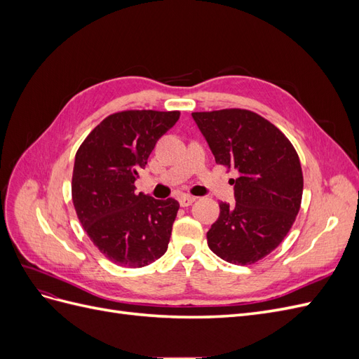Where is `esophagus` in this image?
<instances>
[{
  "mask_svg": "<svg viewBox=\"0 0 359 359\" xmlns=\"http://www.w3.org/2000/svg\"><path fill=\"white\" fill-rule=\"evenodd\" d=\"M178 201H180V205L186 208V206H190L193 202H196V198L190 196V194H182V196Z\"/></svg>",
  "mask_w": 359,
  "mask_h": 359,
  "instance_id": "obj_1",
  "label": "esophagus"
}]
</instances>
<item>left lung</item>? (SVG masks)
Wrapping results in <instances>:
<instances>
[{
  "label": "left lung",
  "mask_w": 359,
  "mask_h": 359,
  "mask_svg": "<svg viewBox=\"0 0 359 359\" xmlns=\"http://www.w3.org/2000/svg\"><path fill=\"white\" fill-rule=\"evenodd\" d=\"M215 163L235 168V203L220 202L206 233L211 252L235 265H252L276 250L290 231L302 198L299 157L289 139L244 109L193 112Z\"/></svg>",
  "instance_id": "1"
}]
</instances>
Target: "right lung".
Segmentation results:
<instances>
[{
	"instance_id": "1",
	"label": "right lung",
	"mask_w": 359,
	"mask_h": 359,
	"mask_svg": "<svg viewBox=\"0 0 359 359\" xmlns=\"http://www.w3.org/2000/svg\"><path fill=\"white\" fill-rule=\"evenodd\" d=\"M178 119V111L118 112L104 118L76 153V214L94 245L116 265L147 266L166 253L180 203L136 193L135 181Z\"/></svg>"
}]
</instances>
